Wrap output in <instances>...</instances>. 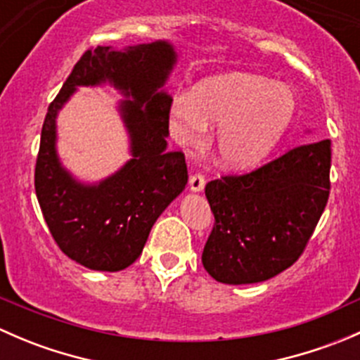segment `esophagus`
Returning a JSON list of instances; mask_svg holds the SVG:
<instances>
[{
  "label": "esophagus",
  "mask_w": 360,
  "mask_h": 360,
  "mask_svg": "<svg viewBox=\"0 0 360 360\" xmlns=\"http://www.w3.org/2000/svg\"><path fill=\"white\" fill-rule=\"evenodd\" d=\"M205 186V177L202 174H193L190 177V190L191 191H202Z\"/></svg>",
  "instance_id": "1"
}]
</instances>
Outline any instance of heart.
<instances>
[{"label":"heart","mask_w":360,"mask_h":360,"mask_svg":"<svg viewBox=\"0 0 360 360\" xmlns=\"http://www.w3.org/2000/svg\"><path fill=\"white\" fill-rule=\"evenodd\" d=\"M296 101L288 86L263 76L226 72L198 83L195 94L174 97L170 123L183 143L198 144L221 123L216 150L231 169H248L274 151L291 123Z\"/></svg>","instance_id":"obj_1"}]
</instances>
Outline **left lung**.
<instances>
[{
  "mask_svg": "<svg viewBox=\"0 0 360 360\" xmlns=\"http://www.w3.org/2000/svg\"><path fill=\"white\" fill-rule=\"evenodd\" d=\"M331 141L301 144L240 176L207 183L214 226L203 268L223 284H254L303 254L329 198Z\"/></svg>",
  "mask_w": 360,
  "mask_h": 360,
  "instance_id": "obj_1",
  "label": "left lung"
}]
</instances>
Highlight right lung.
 Masks as SVG:
<instances>
[{"instance_id": "right-lung-1", "label": "right lung", "mask_w": 360, "mask_h": 360, "mask_svg": "<svg viewBox=\"0 0 360 360\" xmlns=\"http://www.w3.org/2000/svg\"><path fill=\"white\" fill-rule=\"evenodd\" d=\"M176 64L167 41L143 43L116 52L89 49L49 106L34 169V190L43 217L59 249L76 263L120 271L143 252L151 228L188 183L183 151H167L172 99L162 92ZM111 82L129 99L120 114L133 158L97 185L78 184L55 151L56 112L76 86Z\"/></svg>"}]
</instances>
